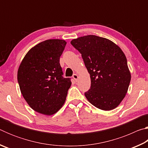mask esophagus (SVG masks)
<instances>
[{
	"label": "esophagus",
	"mask_w": 148,
	"mask_h": 148,
	"mask_svg": "<svg viewBox=\"0 0 148 148\" xmlns=\"http://www.w3.org/2000/svg\"><path fill=\"white\" fill-rule=\"evenodd\" d=\"M72 77H73V78L74 79V80L76 82H77V79H78V76H77V74H74Z\"/></svg>",
	"instance_id": "34e87169"
}]
</instances>
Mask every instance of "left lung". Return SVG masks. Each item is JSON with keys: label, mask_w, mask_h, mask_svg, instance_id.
<instances>
[{"label": "left lung", "mask_w": 148, "mask_h": 148, "mask_svg": "<svg viewBox=\"0 0 148 148\" xmlns=\"http://www.w3.org/2000/svg\"><path fill=\"white\" fill-rule=\"evenodd\" d=\"M71 44L81 53L90 74L87 99L104 111L116 108L125 98L131 79L123 51L114 42L95 35L73 39Z\"/></svg>", "instance_id": "obj_1"}]
</instances>
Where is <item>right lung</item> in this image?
Instances as JSON below:
<instances>
[{
	"instance_id": "1",
	"label": "right lung",
	"mask_w": 148,
	"mask_h": 148,
	"mask_svg": "<svg viewBox=\"0 0 148 148\" xmlns=\"http://www.w3.org/2000/svg\"><path fill=\"white\" fill-rule=\"evenodd\" d=\"M66 42L49 39L27 52L17 71L20 91L27 104L40 114L51 116L61 108L71 86L62 76L59 63Z\"/></svg>"
}]
</instances>
